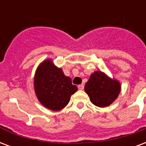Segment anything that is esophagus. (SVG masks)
Wrapping results in <instances>:
<instances>
[{
  "mask_svg": "<svg viewBox=\"0 0 146 146\" xmlns=\"http://www.w3.org/2000/svg\"><path fill=\"white\" fill-rule=\"evenodd\" d=\"M78 89H79L80 90H83V89H84V86H83V84H80V85L78 86Z\"/></svg>",
  "mask_w": 146,
  "mask_h": 146,
  "instance_id": "esophagus-1",
  "label": "esophagus"
}]
</instances>
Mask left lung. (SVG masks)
Returning <instances> with one entry per match:
<instances>
[{
  "mask_svg": "<svg viewBox=\"0 0 146 146\" xmlns=\"http://www.w3.org/2000/svg\"><path fill=\"white\" fill-rule=\"evenodd\" d=\"M84 89L93 104L98 107H106L118 97L121 86L116 80L101 71H96L91 74Z\"/></svg>",
  "mask_w": 146,
  "mask_h": 146,
  "instance_id": "1",
  "label": "left lung"
}]
</instances>
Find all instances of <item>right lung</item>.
I'll use <instances>...</instances> for the list:
<instances>
[{
    "mask_svg": "<svg viewBox=\"0 0 146 146\" xmlns=\"http://www.w3.org/2000/svg\"><path fill=\"white\" fill-rule=\"evenodd\" d=\"M34 90L43 106L53 111L65 107L71 95L77 91L71 79L66 76L61 68L56 67L48 59L40 64L34 76Z\"/></svg>",
    "mask_w": 146,
    "mask_h": 146,
    "instance_id": "obj_1",
    "label": "right lung"
}]
</instances>
